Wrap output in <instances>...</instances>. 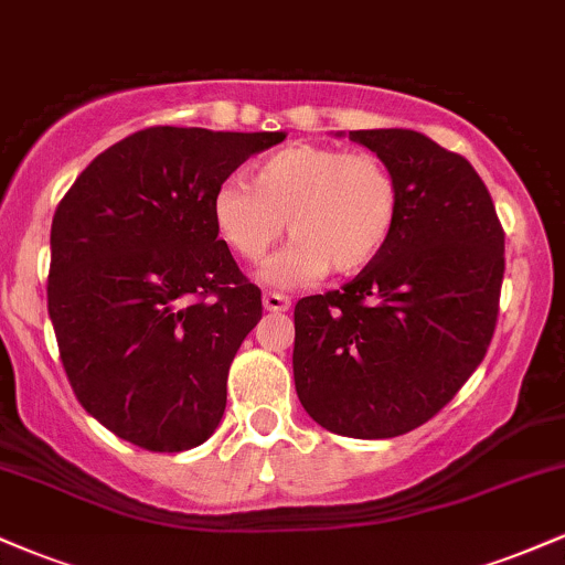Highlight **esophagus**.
<instances>
[{"mask_svg":"<svg viewBox=\"0 0 565 565\" xmlns=\"http://www.w3.org/2000/svg\"><path fill=\"white\" fill-rule=\"evenodd\" d=\"M265 310H274V313H281V310L291 308V300L287 295H278V291H265L263 295Z\"/></svg>","mask_w":565,"mask_h":565,"instance_id":"34e87169","label":"esophagus"}]
</instances>
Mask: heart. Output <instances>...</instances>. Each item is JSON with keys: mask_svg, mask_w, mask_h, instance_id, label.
I'll return each mask as SVG.
<instances>
[{"mask_svg": "<svg viewBox=\"0 0 565 565\" xmlns=\"http://www.w3.org/2000/svg\"><path fill=\"white\" fill-rule=\"evenodd\" d=\"M246 183H225L210 212L217 238L233 257L260 265L281 242H291L263 270V281L295 289L366 270L391 244L401 215V185L391 167L364 151L321 142H291L246 170Z\"/></svg>", "mask_w": 565, "mask_h": 565, "instance_id": "heart-1", "label": "heart"}]
</instances>
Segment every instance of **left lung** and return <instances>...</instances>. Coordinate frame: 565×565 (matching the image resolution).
<instances>
[{"instance_id":"8db88e82","label":"left lung","mask_w":565,"mask_h":565,"mask_svg":"<svg viewBox=\"0 0 565 565\" xmlns=\"http://www.w3.org/2000/svg\"><path fill=\"white\" fill-rule=\"evenodd\" d=\"M401 185L387 249L353 281L295 305V387L348 438H395L436 417L483 361L504 276L489 188L414 129H353Z\"/></svg>"}]
</instances>
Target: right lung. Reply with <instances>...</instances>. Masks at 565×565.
I'll return each instance as SVG.
<instances>
[{
    "mask_svg": "<svg viewBox=\"0 0 565 565\" xmlns=\"http://www.w3.org/2000/svg\"><path fill=\"white\" fill-rule=\"evenodd\" d=\"M284 138L140 129L89 161L57 204L47 310L76 398L114 436L185 451L217 430L263 300L210 204L238 164Z\"/></svg>",
    "mask_w": 565,
    "mask_h": 565,
    "instance_id": "add662e5",
    "label": "right lung"
}]
</instances>
